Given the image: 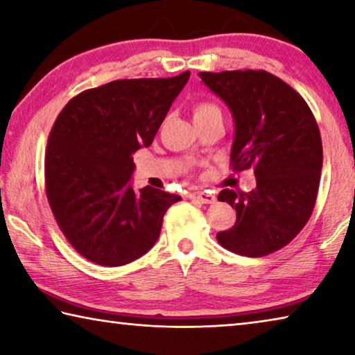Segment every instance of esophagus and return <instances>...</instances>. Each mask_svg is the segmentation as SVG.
<instances>
[{
  "label": "esophagus",
  "mask_w": 355,
  "mask_h": 355,
  "mask_svg": "<svg viewBox=\"0 0 355 355\" xmlns=\"http://www.w3.org/2000/svg\"><path fill=\"white\" fill-rule=\"evenodd\" d=\"M192 200H197L200 203H214L216 202V196L213 192L209 191H197V192H192L189 196Z\"/></svg>",
  "instance_id": "obj_1"
}]
</instances>
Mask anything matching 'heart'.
Listing matches in <instances>:
<instances>
[{
    "label": "heart",
    "mask_w": 355,
    "mask_h": 355,
    "mask_svg": "<svg viewBox=\"0 0 355 355\" xmlns=\"http://www.w3.org/2000/svg\"><path fill=\"white\" fill-rule=\"evenodd\" d=\"M214 112H220V111H219L218 106L209 103V101H197V103L192 106V114H194V120L209 116V114H214Z\"/></svg>",
    "instance_id": "obj_1"
}]
</instances>
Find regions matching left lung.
<instances>
[{
	"label": "left lung",
	"instance_id": "1",
	"mask_svg": "<svg viewBox=\"0 0 355 355\" xmlns=\"http://www.w3.org/2000/svg\"><path fill=\"white\" fill-rule=\"evenodd\" d=\"M199 76L235 120L232 169L252 167L257 180L250 192H219L220 202L235 207L236 222L216 238L222 248L244 257L272 254L296 238L313 213L322 167L313 112L269 71H200Z\"/></svg>",
	"mask_w": 355,
	"mask_h": 355
}]
</instances>
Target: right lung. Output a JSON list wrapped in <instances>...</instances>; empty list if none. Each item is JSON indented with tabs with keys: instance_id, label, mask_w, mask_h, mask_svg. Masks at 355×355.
<instances>
[{
	"instance_id": "add662e5",
	"label": "right lung",
	"mask_w": 355,
	"mask_h": 355,
	"mask_svg": "<svg viewBox=\"0 0 355 355\" xmlns=\"http://www.w3.org/2000/svg\"><path fill=\"white\" fill-rule=\"evenodd\" d=\"M191 71L117 80L87 89L59 112L48 136L45 189L73 249L101 266H122L153 248L167 208L182 197L131 186L133 153L148 147Z\"/></svg>"
}]
</instances>
